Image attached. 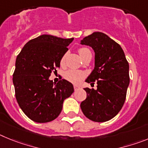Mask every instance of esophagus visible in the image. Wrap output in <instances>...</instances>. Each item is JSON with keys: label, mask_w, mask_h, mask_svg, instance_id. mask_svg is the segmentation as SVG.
Returning a JSON list of instances; mask_svg holds the SVG:
<instances>
[{"label": "esophagus", "mask_w": 148, "mask_h": 148, "mask_svg": "<svg viewBox=\"0 0 148 148\" xmlns=\"http://www.w3.org/2000/svg\"><path fill=\"white\" fill-rule=\"evenodd\" d=\"M80 88V87H78V86H77V85H74V90H75V91H76V90H78V89Z\"/></svg>", "instance_id": "obj_1"}]
</instances>
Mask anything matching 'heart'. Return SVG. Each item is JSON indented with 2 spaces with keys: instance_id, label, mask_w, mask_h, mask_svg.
Masks as SVG:
<instances>
[{
  "instance_id": "obj_1",
  "label": "heart",
  "mask_w": 148,
  "mask_h": 148,
  "mask_svg": "<svg viewBox=\"0 0 148 148\" xmlns=\"http://www.w3.org/2000/svg\"><path fill=\"white\" fill-rule=\"evenodd\" d=\"M89 49L87 48H81V49H78V53L82 57L84 55V53H86L87 51H88ZM66 53L63 55V56L61 57V60H60V64L61 66H64L65 64V61H66ZM84 76V73L82 71H79V70H67V71L65 72L64 73V78L65 79H66L69 82H72L73 84H78L82 81V78Z\"/></svg>"
}]
</instances>
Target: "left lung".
Instances as JSON below:
<instances>
[{
    "instance_id": "left-lung-1",
    "label": "left lung",
    "mask_w": 148,
    "mask_h": 148,
    "mask_svg": "<svg viewBox=\"0 0 148 148\" xmlns=\"http://www.w3.org/2000/svg\"><path fill=\"white\" fill-rule=\"evenodd\" d=\"M81 44L90 46L95 52V67L86 82L97 83L96 90L84 88L87 98L81 103V109L92 121H109L125 101L130 83L129 64L121 46L103 32L84 38Z\"/></svg>"
}]
</instances>
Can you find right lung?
<instances>
[{"mask_svg": "<svg viewBox=\"0 0 148 148\" xmlns=\"http://www.w3.org/2000/svg\"><path fill=\"white\" fill-rule=\"evenodd\" d=\"M73 39L40 35L28 41L17 56L12 78L15 98L26 116L35 122L56 119L64 101L74 92L68 81L53 83L49 79L52 72L57 73L60 60Z\"/></svg>", "mask_w": 148, "mask_h": 148, "instance_id": "obj_1", "label": "right lung"}]
</instances>
